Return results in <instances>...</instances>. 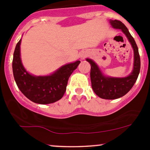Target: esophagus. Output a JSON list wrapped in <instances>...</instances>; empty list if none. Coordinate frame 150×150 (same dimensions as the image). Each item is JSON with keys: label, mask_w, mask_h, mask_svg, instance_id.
Here are the masks:
<instances>
[{"label": "esophagus", "mask_w": 150, "mask_h": 150, "mask_svg": "<svg viewBox=\"0 0 150 150\" xmlns=\"http://www.w3.org/2000/svg\"><path fill=\"white\" fill-rule=\"evenodd\" d=\"M86 56H87V53L84 52V51H83V52H82V53H80V58H82V59H84V58H85Z\"/></svg>", "instance_id": "34e87169"}]
</instances>
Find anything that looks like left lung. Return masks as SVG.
I'll list each match as a JSON object with an SVG mask.
<instances>
[{
    "label": "left lung",
    "instance_id": "8db88e82",
    "mask_svg": "<svg viewBox=\"0 0 150 150\" xmlns=\"http://www.w3.org/2000/svg\"><path fill=\"white\" fill-rule=\"evenodd\" d=\"M109 23L113 28L121 30L131 44L134 52L133 68L132 72L130 75L124 77L107 76L101 72L97 63L93 60L87 58L86 61L91 65L90 78L94 93L101 99H116L126 94L135 83L140 73V58L137 44L124 24L116 20H110Z\"/></svg>",
    "mask_w": 150,
    "mask_h": 150
}]
</instances>
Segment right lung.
Here are the masks:
<instances>
[{
    "label": "right lung",
    "instance_id": "right-lung-1",
    "mask_svg": "<svg viewBox=\"0 0 150 150\" xmlns=\"http://www.w3.org/2000/svg\"><path fill=\"white\" fill-rule=\"evenodd\" d=\"M21 40L15 46L13 60V75L18 88L26 97L37 104H51L61 99L66 90L70 75L80 61L65 64L49 75L36 76L28 73L22 65Z\"/></svg>",
    "mask_w": 150,
    "mask_h": 150
}]
</instances>
